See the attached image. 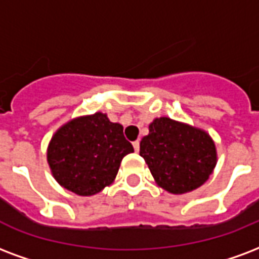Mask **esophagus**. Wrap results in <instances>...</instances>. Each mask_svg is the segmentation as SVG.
Returning a JSON list of instances; mask_svg holds the SVG:
<instances>
[{
	"label": "esophagus",
	"instance_id": "34e87169",
	"mask_svg": "<svg viewBox=\"0 0 259 259\" xmlns=\"http://www.w3.org/2000/svg\"><path fill=\"white\" fill-rule=\"evenodd\" d=\"M133 147H134V151L136 152L140 151V141H138V140H136V141H134Z\"/></svg>",
	"mask_w": 259,
	"mask_h": 259
}]
</instances>
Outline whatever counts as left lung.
Instances as JSON below:
<instances>
[{"instance_id": "obj_1", "label": "left lung", "mask_w": 259, "mask_h": 259, "mask_svg": "<svg viewBox=\"0 0 259 259\" xmlns=\"http://www.w3.org/2000/svg\"><path fill=\"white\" fill-rule=\"evenodd\" d=\"M140 155L157 186L171 194H185L202 186L217 163L216 145L200 127L155 118L140 143Z\"/></svg>"}]
</instances>
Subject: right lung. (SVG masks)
I'll use <instances>...</instances> for the list:
<instances>
[{"mask_svg":"<svg viewBox=\"0 0 259 259\" xmlns=\"http://www.w3.org/2000/svg\"><path fill=\"white\" fill-rule=\"evenodd\" d=\"M134 152L123 126L107 114L73 118L59 127L47 147V163L57 182L77 195L98 194L115 179L122 159Z\"/></svg>","mask_w":259,"mask_h":259,"instance_id":"add662e5","label":"right lung"}]
</instances>
